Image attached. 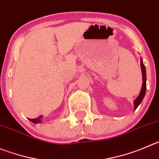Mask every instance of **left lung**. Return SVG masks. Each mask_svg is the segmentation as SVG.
<instances>
[{
  "label": "left lung",
  "mask_w": 159,
  "mask_h": 159,
  "mask_svg": "<svg viewBox=\"0 0 159 159\" xmlns=\"http://www.w3.org/2000/svg\"><path fill=\"white\" fill-rule=\"evenodd\" d=\"M140 66H141L142 77H143V84H142V88L140 92V94H139V96L136 97V99L134 100V102H133V103H134V111L138 107V106L140 104V103H141L142 100H143V97H144L145 93H146V69H145V66L144 65H143L142 58L140 59Z\"/></svg>",
  "instance_id": "left-lung-1"
}]
</instances>
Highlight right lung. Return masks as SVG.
Instances as JSON below:
<instances>
[{"label":"right lung","instance_id":"1","mask_svg":"<svg viewBox=\"0 0 159 159\" xmlns=\"http://www.w3.org/2000/svg\"><path fill=\"white\" fill-rule=\"evenodd\" d=\"M42 115L39 116L38 118H34V119H29L30 121H32L33 123H34V124H38V123H41V118H42Z\"/></svg>","mask_w":159,"mask_h":159}]
</instances>
